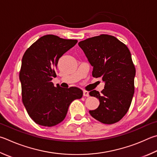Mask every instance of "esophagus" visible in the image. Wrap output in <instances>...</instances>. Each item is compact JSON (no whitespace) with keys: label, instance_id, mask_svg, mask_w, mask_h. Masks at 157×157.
<instances>
[{"label":"esophagus","instance_id":"esophagus-1","mask_svg":"<svg viewBox=\"0 0 157 157\" xmlns=\"http://www.w3.org/2000/svg\"><path fill=\"white\" fill-rule=\"evenodd\" d=\"M83 95L85 97H88V96H89V92H88V91H87V90H84L83 91Z\"/></svg>","mask_w":157,"mask_h":157}]
</instances>
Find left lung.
<instances>
[{
  "mask_svg": "<svg viewBox=\"0 0 157 157\" xmlns=\"http://www.w3.org/2000/svg\"><path fill=\"white\" fill-rule=\"evenodd\" d=\"M78 44L93 67V78H101L105 82L101 93L95 90L89 93L100 102L89 113L101 123H117L127 113L135 93L136 70L130 51L115 36L107 34L86 39Z\"/></svg>",
  "mask_w": 157,
  "mask_h": 157,
  "instance_id": "1",
  "label": "left lung"
}]
</instances>
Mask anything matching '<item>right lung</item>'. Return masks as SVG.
<instances>
[{
  "mask_svg": "<svg viewBox=\"0 0 157 157\" xmlns=\"http://www.w3.org/2000/svg\"><path fill=\"white\" fill-rule=\"evenodd\" d=\"M77 40L54 35L42 36L25 51L20 71L22 99L36 124L51 127L64 120L71 102L80 99L83 91L78 87L62 88L51 82L60 57L75 46Z\"/></svg>",
  "mask_w": 157,
  "mask_h": 157,
  "instance_id": "1",
  "label": "right lung"
}]
</instances>
